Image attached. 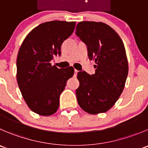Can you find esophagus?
I'll return each mask as SVG.
<instances>
[{
    "mask_svg": "<svg viewBox=\"0 0 148 148\" xmlns=\"http://www.w3.org/2000/svg\"><path fill=\"white\" fill-rule=\"evenodd\" d=\"M77 73H78V71L77 69H74V75H77Z\"/></svg>",
    "mask_w": 148,
    "mask_h": 148,
    "instance_id": "1",
    "label": "esophagus"
}]
</instances>
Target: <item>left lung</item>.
Here are the masks:
<instances>
[{
	"label": "left lung",
	"instance_id": "left-lung-1",
	"mask_svg": "<svg viewBox=\"0 0 148 148\" xmlns=\"http://www.w3.org/2000/svg\"><path fill=\"white\" fill-rule=\"evenodd\" d=\"M76 34L87 45L88 57L94 60L95 73L79 71L76 90L78 104L90 114L108 111L124 90L128 75V61L122 40L103 22L81 21Z\"/></svg>",
	"mask_w": 148,
	"mask_h": 148
}]
</instances>
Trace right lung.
<instances>
[{"mask_svg":"<svg viewBox=\"0 0 148 148\" xmlns=\"http://www.w3.org/2000/svg\"><path fill=\"white\" fill-rule=\"evenodd\" d=\"M75 21H51L33 29L23 41L16 59V80L28 107L41 116L55 114L60 95L74 75L72 66L58 69L51 61L61 55L64 40L74 30Z\"/></svg>","mask_w":148,"mask_h":148,"instance_id":"1","label":"right lung"}]
</instances>
